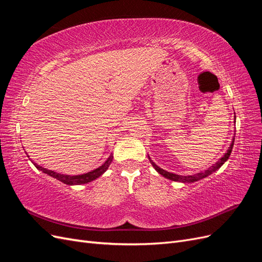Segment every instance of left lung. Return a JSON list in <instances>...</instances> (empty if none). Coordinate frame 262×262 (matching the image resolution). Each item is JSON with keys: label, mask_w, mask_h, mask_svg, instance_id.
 <instances>
[{"label": "left lung", "mask_w": 262, "mask_h": 262, "mask_svg": "<svg viewBox=\"0 0 262 262\" xmlns=\"http://www.w3.org/2000/svg\"><path fill=\"white\" fill-rule=\"evenodd\" d=\"M234 140L235 139H233V142H232V144H231V146H229V148L227 149V152L225 153V155L221 158V160H219L217 161V163H215L214 164L212 167H210V168H208L207 170H204V171H201V172H198V173H194V175H190V176H181V175H176V173H172V172H168V171H166V170H164V169H162V168H160L158 167V166L156 165V164H154L152 161H150V158H149V161H150V163H152V165H153V167L156 169V171L157 172H160L161 175H163L165 178H167V179H170V180H173V181H180V182H193V181H198V180H200V179H202V178H204V177H207V176H209V175H211L212 172H214L215 170H217L222 165H223L227 160H228V157H229V155H231V153H232V149H233V146H234Z\"/></svg>", "instance_id": "obj_1"}]
</instances>
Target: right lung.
Masks as SVG:
<instances>
[{
    "label": "right lung",
    "mask_w": 262,
    "mask_h": 262,
    "mask_svg": "<svg viewBox=\"0 0 262 262\" xmlns=\"http://www.w3.org/2000/svg\"><path fill=\"white\" fill-rule=\"evenodd\" d=\"M112 161H113V155H110V156L108 157V160H107L104 164H102L101 166H99L98 168L94 169V170H92V171H90V172L83 173V175H77V176L63 175V173H59V172H55V171H53V170L46 169V168L41 167V166H39V165H37V164H35V163H34V165L36 166V168H38L39 170H41L42 172L48 173L49 176H51V177H53V178H55V179H58V180H60V181H62V182H64V184H67V185L72 186V185L87 184V182H91V181L95 180L96 178H98L99 176H101L102 173H104V172L108 169L109 165H110V163H112Z\"/></svg>",
    "instance_id": "add662e5"
}]
</instances>
